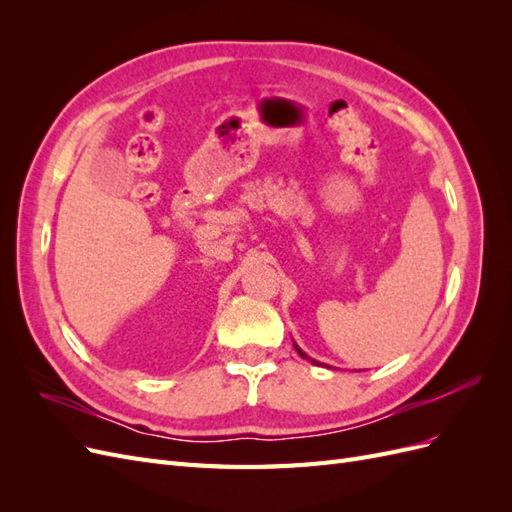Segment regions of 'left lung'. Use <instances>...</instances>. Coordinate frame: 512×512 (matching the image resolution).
Here are the masks:
<instances>
[{
	"mask_svg": "<svg viewBox=\"0 0 512 512\" xmlns=\"http://www.w3.org/2000/svg\"><path fill=\"white\" fill-rule=\"evenodd\" d=\"M294 348H297V352H299V354H301V356H303V359H307V361H312V363H314V365H320V363H318V361H314V359H312V356H307V354H305V352H303V350H301V348H299V346H297V344H294Z\"/></svg>",
	"mask_w": 512,
	"mask_h": 512,
	"instance_id": "obj_1",
	"label": "left lung"
}]
</instances>
